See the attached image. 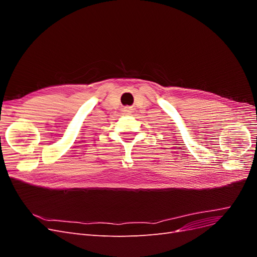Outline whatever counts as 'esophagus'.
I'll list each match as a JSON object with an SVG mask.
<instances>
[{"label":"esophagus","mask_w":257,"mask_h":257,"mask_svg":"<svg viewBox=\"0 0 257 257\" xmlns=\"http://www.w3.org/2000/svg\"><path fill=\"white\" fill-rule=\"evenodd\" d=\"M130 110H131V109H128V112H131V111H130Z\"/></svg>","instance_id":"34e87169"}]
</instances>
